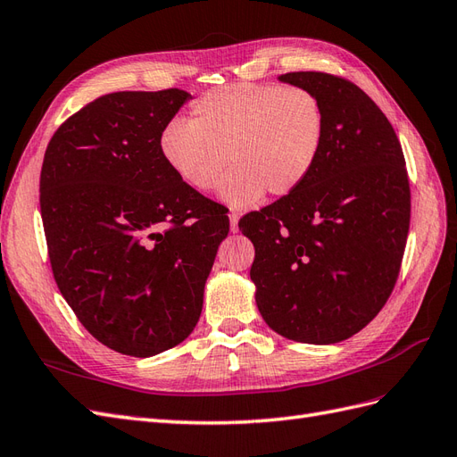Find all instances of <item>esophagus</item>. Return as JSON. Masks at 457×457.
Wrapping results in <instances>:
<instances>
[{
    "instance_id": "1",
    "label": "esophagus",
    "mask_w": 457,
    "mask_h": 457,
    "mask_svg": "<svg viewBox=\"0 0 457 457\" xmlns=\"http://www.w3.org/2000/svg\"><path fill=\"white\" fill-rule=\"evenodd\" d=\"M237 221H239V214L231 212V214H229V229H231L233 233L237 231Z\"/></svg>"
}]
</instances>
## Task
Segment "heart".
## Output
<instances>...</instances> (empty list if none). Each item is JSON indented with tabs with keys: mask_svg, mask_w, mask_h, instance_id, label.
Segmentation results:
<instances>
[{
	"mask_svg": "<svg viewBox=\"0 0 457 457\" xmlns=\"http://www.w3.org/2000/svg\"><path fill=\"white\" fill-rule=\"evenodd\" d=\"M326 135L320 98L303 87L239 83L212 90L191 108L189 123L171 120L158 148L168 168L193 191L214 189L245 210L268 191L286 196L317 166Z\"/></svg>",
	"mask_w": 457,
	"mask_h": 457,
	"instance_id": "obj_1",
	"label": "heart"
}]
</instances>
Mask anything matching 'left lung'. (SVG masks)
Wrapping results in <instances>:
<instances>
[{"label":"left lung","mask_w":457,"mask_h":457,"mask_svg":"<svg viewBox=\"0 0 457 457\" xmlns=\"http://www.w3.org/2000/svg\"><path fill=\"white\" fill-rule=\"evenodd\" d=\"M278 79L320 98L326 135L305 183L239 221L254 245L256 307L287 340L337 344L377 317L400 274L411 216L403 152L357 85L319 71Z\"/></svg>","instance_id":"obj_1"}]
</instances>
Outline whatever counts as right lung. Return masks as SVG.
I'll use <instances>...</instances> for the list:
<instances>
[{"label": "right lung", "instance_id": "1", "mask_svg": "<svg viewBox=\"0 0 457 457\" xmlns=\"http://www.w3.org/2000/svg\"><path fill=\"white\" fill-rule=\"evenodd\" d=\"M191 95L112 92L54 133L40 173L52 272L80 324L123 355L181 344L229 220L163 162L158 138Z\"/></svg>", "mask_w": 457, "mask_h": 457}]
</instances>
